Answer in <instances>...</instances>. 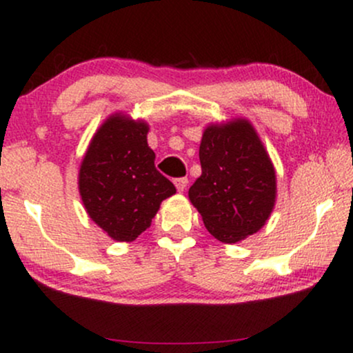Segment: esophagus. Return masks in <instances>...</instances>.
<instances>
[{"label": "esophagus", "mask_w": 353, "mask_h": 353, "mask_svg": "<svg viewBox=\"0 0 353 353\" xmlns=\"http://www.w3.org/2000/svg\"><path fill=\"white\" fill-rule=\"evenodd\" d=\"M188 177H177V179H174V184H176V188L179 192H182L185 188H188Z\"/></svg>", "instance_id": "1"}]
</instances>
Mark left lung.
Instances as JSON below:
<instances>
[{
    "instance_id": "8db88e82",
    "label": "left lung",
    "mask_w": 353,
    "mask_h": 353,
    "mask_svg": "<svg viewBox=\"0 0 353 353\" xmlns=\"http://www.w3.org/2000/svg\"><path fill=\"white\" fill-rule=\"evenodd\" d=\"M199 159L189 199L209 232L225 244L257 232L274 209L275 171L249 121L209 125Z\"/></svg>"
}]
</instances>
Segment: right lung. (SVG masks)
Returning <instances> with one entry per match:
<instances>
[{
  "mask_svg": "<svg viewBox=\"0 0 353 353\" xmlns=\"http://www.w3.org/2000/svg\"><path fill=\"white\" fill-rule=\"evenodd\" d=\"M148 124L114 114L99 128L79 169V192L89 217L119 242L151 225L161 202L176 194L156 169Z\"/></svg>",
  "mask_w": 353,
  "mask_h": 353,
  "instance_id": "add662e5",
  "label": "right lung"
}]
</instances>
